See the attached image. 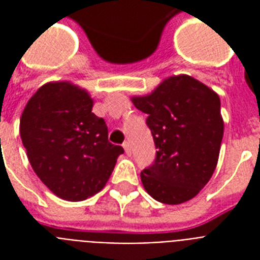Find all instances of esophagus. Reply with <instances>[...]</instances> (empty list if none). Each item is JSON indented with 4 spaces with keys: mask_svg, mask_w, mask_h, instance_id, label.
Segmentation results:
<instances>
[{
    "mask_svg": "<svg viewBox=\"0 0 260 260\" xmlns=\"http://www.w3.org/2000/svg\"><path fill=\"white\" fill-rule=\"evenodd\" d=\"M122 147H124V150H125L126 155H131V144H129V142L124 143V144H122Z\"/></svg>",
    "mask_w": 260,
    "mask_h": 260,
    "instance_id": "esophagus-1",
    "label": "esophagus"
}]
</instances>
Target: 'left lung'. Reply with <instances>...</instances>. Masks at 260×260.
<instances>
[{"label":"left lung","mask_w":260,"mask_h":260,"mask_svg":"<svg viewBox=\"0 0 260 260\" xmlns=\"http://www.w3.org/2000/svg\"><path fill=\"white\" fill-rule=\"evenodd\" d=\"M131 101L148 114L156 158L140 174L156 201L178 205L197 196L213 175L220 155L224 120L218 94L186 74L163 79L146 95Z\"/></svg>","instance_id":"left-lung-1"}]
</instances>
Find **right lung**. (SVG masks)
<instances>
[{"label":"right lung","mask_w":260,"mask_h":260,"mask_svg":"<svg viewBox=\"0 0 260 260\" xmlns=\"http://www.w3.org/2000/svg\"><path fill=\"white\" fill-rule=\"evenodd\" d=\"M86 89L69 81L47 82L26 102L20 136L40 181L66 201H83L104 189L121 146L108 140V128L91 112Z\"/></svg>","instance_id":"right-lung-1"}]
</instances>
